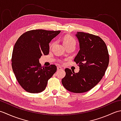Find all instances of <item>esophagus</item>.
Instances as JSON below:
<instances>
[{
	"label": "esophagus",
	"instance_id": "1",
	"mask_svg": "<svg viewBox=\"0 0 121 121\" xmlns=\"http://www.w3.org/2000/svg\"><path fill=\"white\" fill-rule=\"evenodd\" d=\"M62 68L60 67V66H57V71H60V70H62Z\"/></svg>",
	"mask_w": 121,
	"mask_h": 121
}]
</instances>
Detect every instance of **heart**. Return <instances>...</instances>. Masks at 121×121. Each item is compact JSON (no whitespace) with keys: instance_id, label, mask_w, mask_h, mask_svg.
<instances>
[{"instance_id":"obj_1","label":"heart","mask_w":121,"mask_h":121,"mask_svg":"<svg viewBox=\"0 0 121 121\" xmlns=\"http://www.w3.org/2000/svg\"><path fill=\"white\" fill-rule=\"evenodd\" d=\"M63 43L65 47L70 45H75L76 42L74 38L70 35H66L63 38ZM53 43H51L50 46H52Z\"/></svg>"}]
</instances>
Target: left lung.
<instances>
[{
  "label": "left lung",
  "instance_id": "8db88e82",
  "mask_svg": "<svg viewBox=\"0 0 121 121\" xmlns=\"http://www.w3.org/2000/svg\"><path fill=\"white\" fill-rule=\"evenodd\" d=\"M79 42V50L74 61L78 64V73L65 69L66 75L62 84L68 91L82 93L90 91L101 81L109 62L106 43L97 36L78 32L75 35Z\"/></svg>",
  "mask_w": 121,
  "mask_h": 121
}]
</instances>
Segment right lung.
<instances>
[{
  "label": "right lung",
  "mask_w": 121,
  "mask_h": 121,
  "mask_svg": "<svg viewBox=\"0 0 121 121\" xmlns=\"http://www.w3.org/2000/svg\"><path fill=\"white\" fill-rule=\"evenodd\" d=\"M60 30H31L17 41L12 55V68L19 84L30 93L44 91L48 79L56 71L55 65L42 67L39 59L49 52V43Z\"/></svg>",
  "instance_id": "1"
}]
</instances>
